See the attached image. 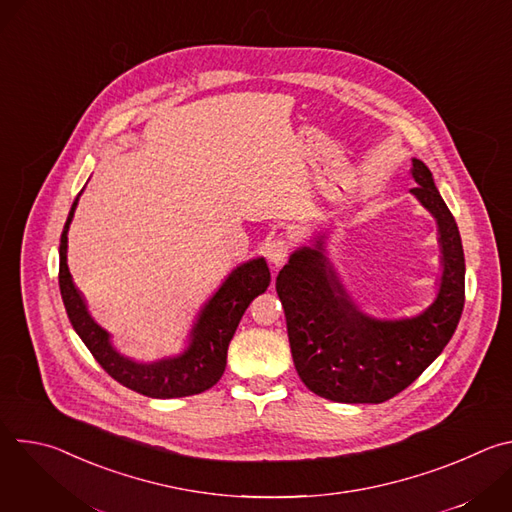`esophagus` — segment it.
<instances>
[{
	"mask_svg": "<svg viewBox=\"0 0 512 512\" xmlns=\"http://www.w3.org/2000/svg\"><path fill=\"white\" fill-rule=\"evenodd\" d=\"M289 249H291V243H289L287 239H283V237H277V239H273V241L267 245V259H269L275 267H279V265L285 263V259H287V255H289Z\"/></svg>",
	"mask_w": 512,
	"mask_h": 512,
	"instance_id": "34e87169",
	"label": "esophagus"
}]
</instances>
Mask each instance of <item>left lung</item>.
<instances>
[{
	"label": "left lung",
	"mask_w": 512,
	"mask_h": 512,
	"mask_svg": "<svg viewBox=\"0 0 512 512\" xmlns=\"http://www.w3.org/2000/svg\"><path fill=\"white\" fill-rule=\"evenodd\" d=\"M411 192L437 218L442 285L417 318L383 322L364 316L346 296L322 253L304 247L277 275L287 336L304 385L338 403H383L407 389L450 342L464 310V249L458 225L429 168L413 160Z\"/></svg>",
	"instance_id": "8db88e82"
}]
</instances>
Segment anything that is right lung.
Here are the masks:
<instances>
[{
    "label": "right lung",
    "mask_w": 512,
    "mask_h": 512,
    "mask_svg": "<svg viewBox=\"0 0 512 512\" xmlns=\"http://www.w3.org/2000/svg\"><path fill=\"white\" fill-rule=\"evenodd\" d=\"M83 192V190H81ZM81 196V194H79ZM72 202L66 225L60 237V267L58 285L60 296L72 328L77 330L95 360L123 387L154 399H174L198 395L223 377L227 367V350L235 330L249 304L263 294L271 281L265 259H253L237 267L214 298L204 306L194 330L190 348L176 356L152 364H139L121 356L109 342V334L91 318L81 291L72 283L66 265V243L72 214L79 204Z\"/></svg>",
    "instance_id": "1"
}]
</instances>
